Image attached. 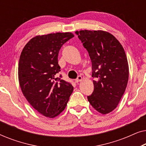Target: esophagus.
Segmentation results:
<instances>
[{"mask_svg":"<svg viewBox=\"0 0 146 146\" xmlns=\"http://www.w3.org/2000/svg\"><path fill=\"white\" fill-rule=\"evenodd\" d=\"M82 80V77L81 76H78L77 77V78L76 79V82H80Z\"/></svg>","mask_w":146,"mask_h":146,"instance_id":"esophagus-1","label":"esophagus"}]
</instances>
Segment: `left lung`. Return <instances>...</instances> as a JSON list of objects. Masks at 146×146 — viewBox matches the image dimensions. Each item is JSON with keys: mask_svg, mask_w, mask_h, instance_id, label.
<instances>
[{"mask_svg": "<svg viewBox=\"0 0 146 146\" xmlns=\"http://www.w3.org/2000/svg\"><path fill=\"white\" fill-rule=\"evenodd\" d=\"M75 33L92 62L94 89L88 100L96 110L106 114L117 107L128 82L129 67L124 49L108 32L84 30Z\"/></svg>", "mask_w": 146, "mask_h": 146, "instance_id": "obj_1", "label": "left lung"}]
</instances>
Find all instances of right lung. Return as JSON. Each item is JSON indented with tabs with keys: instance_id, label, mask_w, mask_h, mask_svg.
Wrapping results in <instances>:
<instances>
[{
	"instance_id": "right-lung-1",
	"label": "right lung",
	"mask_w": 146,
	"mask_h": 146,
	"mask_svg": "<svg viewBox=\"0 0 146 146\" xmlns=\"http://www.w3.org/2000/svg\"><path fill=\"white\" fill-rule=\"evenodd\" d=\"M74 36L71 33L36 36L22 51L19 63L21 90L32 106L48 117L59 115L66 106L74 88L57 77L58 56L62 46Z\"/></svg>"
}]
</instances>
